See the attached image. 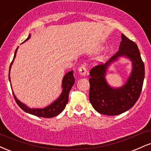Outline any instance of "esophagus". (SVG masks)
Returning a JSON list of instances; mask_svg holds the SVG:
<instances>
[{"label": "esophagus", "instance_id": "obj_1", "mask_svg": "<svg viewBox=\"0 0 151 151\" xmlns=\"http://www.w3.org/2000/svg\"><path fill=\"white\" fill-rule=\"evenodd\" d=\"M78 72L81 76L86 75V72H87V69L86 68V66H85L84 65H81V66H80L79 68H78Z\"/></svg>", "mask_w": 151, "mask_h": 151}]
</instances>
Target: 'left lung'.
I'll list each match as a JSON object with an SVG mask.
<instances>
[{
	"label": "left lung",
	"instance_id": "8db88e82",
	"mask_svg": "<svg viewBox=\"0 0 151 151\" xmlns=\"http://www.w3.org/2000/svg\"><path fill=\"white\" fill-rule=\"evenodd\" d=\"M119 51L104 64H98L92 68L89 98L94 109L100 114L115 116L129 110L139 100L142 91L145 77V67L137 45L124 34ZM125 55L132 61L133 70L128 81L117 89L109 86L104 78L106 68L119 56Z\"/></svg>",
	"mask_w": 151,
	"mask_h": 151
}]
</instances>
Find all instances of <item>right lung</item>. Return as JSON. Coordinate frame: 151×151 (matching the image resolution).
I'll return each instance as SVG.
<instances>
[{
    "mask_svg": "<svg viewBox=\"0 0 151 151\" xmlns=\"http://www.w3.org/2000/svg\"><path fill=\"white\" fill-rule=\"evenodd\" d=\"M30 37V35L29 37H27V39L25 41H27ZM18 48V47H17ZM17 48L16 49L15 51V55H14L13 59L10 63V68H9V81H10V68H11V65L12 64V62H13L14 59H15V56H16V52H17ZM74 83H75V78L73 76V71H71L65 74L64 77H63V82H62V87H63V92H62L61 95H60V97L56 100L55 102H53L52 104H50L48 107L44 108V109H30V108L27 107L26 105H24V104L22 103L20 101H19L16 98L15 95L13 94L14 98L16 103L18 104V106L23 111H26V112L29 113V114H33L35 116H40V117H44V118H51L54 117V116H57L58 114H59L61 111H63V109H65V105L68 102V95L70 93V90L72 88V87L73 86Z\"/></svg>",
    "mask_w": 151,
    "mask_h": 151,
    "instance_id": "1",
    "label": "right lung"
}]
</instances>
